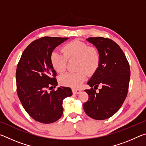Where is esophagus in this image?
Instances as JSON below:
<instances>
[{
	"label": "esophagus",
	"instance_id": "esophagus-1",
	"mask_svg": "<svg viewBox=\"0 0 146 146\" xmlns=\"http://www.w3.org/2000/svg\"><path fill=\"white\" fill-rule=\"evenodd\" d=\"M72 92H73V94H75V95H78V94H79L81 92V90H79V89L73 88L72 89Z\"/></svg>",
	"mask_w": 146,
	"mask_h": 146
}]
</instances>
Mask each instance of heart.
<instances>
[{
	"instance_id": "1",
	"label": "heart",
	"mask_w": 146,
	"mask_h": 146,
	"mask_svg": "<svg viewBox=\"0 0 146 146\" xmlns=\"http://www.w3.org/2000/svg\"><path fill=\"white\" fill-rule=\"evenodd\" d=\"M64 55L53 51L50 61L56 72L63 73L67 66L68 60H75V72L67 73L59 78L62 86L77 88L86 77V74L91 75L97 71L100 60V51L95 46H89L84 42L75 40L63 46Z\"/></svg>"
}]
</instances>
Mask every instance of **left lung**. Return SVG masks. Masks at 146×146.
I'll list each match as a JSON object with an SVG mask.
<instances>
[{"instance_id":"8db88e82","label":"left lung","mask_w":146,"mask_h":146,"mask_svg":"<svg viewBox=\"0 0 146 146\" xmlns=\"http://www.w3.org/2000/svg\"><path fill=\"white\" fill-rule=\"evenodd\" d=\"M88 42L100 51V64L86 90L89 99L83 108L89 117L105 120L115 114L126 98L130 79V68L122 49L114 41L104 37H90ZM100 85L98 92L95 90Z\"/></svg>"}]
</instances>
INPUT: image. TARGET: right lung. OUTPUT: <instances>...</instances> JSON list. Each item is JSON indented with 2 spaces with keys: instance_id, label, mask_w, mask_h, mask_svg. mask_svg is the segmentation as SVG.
I'll return each instance as SVG.
<instances>
[{
  "instance_id": "1",
  "label": "right lung",
  "mask_w": 146,
  "mask_h": 146,
  "mask_svg": "<svg viewBox=\"0 0 146 146\" xmlns=\"http://www.w3.org/2000/svg\"><path fill=\"white\" fill-rule=\"evenodd\" d=\"M68 39L44 36L34 40L24 49L17 65V95L26 111L40 123L58 120L63 114V100L73 94L70 88L62 86L48 91L57 86L51 54Z\"/></svg>"
}]
</instances>
